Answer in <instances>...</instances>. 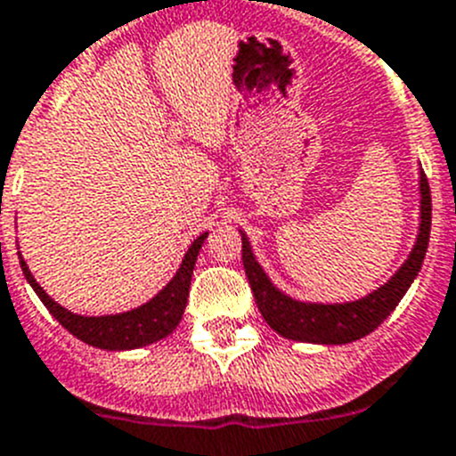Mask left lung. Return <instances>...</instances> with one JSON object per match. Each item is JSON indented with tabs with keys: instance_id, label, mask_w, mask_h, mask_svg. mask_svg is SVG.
<instances>
[{
	"instance_id": "left-lung-1",
	"label": "left lung",
	"mask_w": 456,
	"mask_h": 456,
	"mask_svg": "<svg viewBox=\"0 0 456 456\" xmlns=\"http://www.w3.org/2000/svg\"><path fill=\"white\" fill-rule=\"evenodd\" d=\"M431 232V192L427 183L425 172H419V232L409 259L403 261L402 268L387 280L383 287L367 294L365 298L351 300V303H303L291 296L282 294L275 284L268 280L259 261L255 259L250 240L240 232L243 239V266L248 282L255 294L256 307L268 326L282 338L294 342L312 344H348L365 338L371 330L381 326L387 316L403 298L413 284L415 275L422 268L427 255Z\"/></svg>"
}]
</instances>
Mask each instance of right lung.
<instances>
[{
    "label": "right lung",
    "instance_id": "obj_1",
    "mask_svg": "<svg viewBox=\"0 0 456 456\" xmlns=\"http://www.w3.org/2000/svg\"><path fill=\"white\" fill-rule=\"evenodd\" d=\"M208 233L197 236V240L188 248L181 268L176 275L169 280V284L162 289L156 298L149 303L140 305L130 312H121V314H108V316H82L73 314L59 303H54L50 296L43 291L41 284L34 280L27 261L20 256V268L25 273L27 282L37 291L38 298L43 300L50 314L61 323L69 332H73L75 338L82 339L89 346L108 348V351H128V348H140L146 344H153L158 339L167 338L174 328L179 326L181 316H183L185 303H188L190 280H192V268H195L197 255H200L201 245H204Z\"/></svg>",
    "mask_w": 456,
    "mask_h": 456
}]
</instances>
